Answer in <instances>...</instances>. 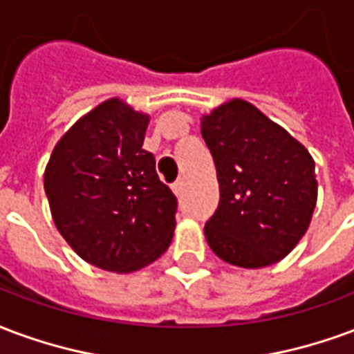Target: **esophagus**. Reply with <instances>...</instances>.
<instances>
[{
  "instance_id": "esophagus-1",
  "label": "esophagus",
  "mask_w": 354,
  "mask_h": 354,
  "mask_svg": "<svg viewBox=\"0 0 354 354\" xmlns=\"http://www.w3.org/2000/svg\"><path fill=\"white\" fill-rule=\"evenodd\" d=\"M171 190L175 192V196H183V192H185V183L183 180H177V183H174V187H171Z\"/></svg>"
}]
</instances>
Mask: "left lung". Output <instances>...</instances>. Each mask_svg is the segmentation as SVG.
<instances>
[{
  "instance_id": "8db88e82",
  "label": "left lung",
  "mask_w": 354,
  "mask_h": 354,
  "mask_svg": "<svg viewBox=\"0 0 354 354\" xmlns=\"http://www.w3.org/2000/svg\"><path fill=\"white\" fill-rule=\"evenodd\" d=\"M202 136L221 192L203 230L211 251L247 270L283 260L308 232L317 205L313 156L239 97L203 115Z\"/></svg>"
}]
</instances>
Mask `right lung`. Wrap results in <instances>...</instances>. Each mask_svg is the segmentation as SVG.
I'll use <instances>...</instances> for the list:
<instances>
[{
	"label": "right lung",
	"instance_id": "obj_1",
	"mask_svg": "<svg viewBox=\"0 0 354 354\" xmlns=\"http://www.w3.org/2000/svg\"><path fill=\"white\" fill-rule=\"evenodd\" d=\"M149 120L120 97L105 100L62 136L45 167L56 228L105 272H138L174 239L177 200L143 149Z\"/></svg>",
	"mask_w": 354,
	"mask_h": 354
}]
</instances>
